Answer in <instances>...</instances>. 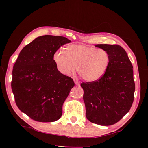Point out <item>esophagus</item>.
Returning <instances> with one entry per match:
<instances>
[{
	"label": "esophagus",
	"instance_id": "34e87169",
	"mask_svg": "<svg viewBox=\"0 0 148 148\" xmlns=\"http://www.w3.org/2000/svg\"><path fill=\"white\" fill-rule=\"evenodd\" d=\"M74 82H75V84H76V85H77V86H79V81L78 79H74Z\"/></svg>",
	"mask_w": 148,
	"mask_h": 148
}]
</instances>
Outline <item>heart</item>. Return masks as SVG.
Returning a JSON list of instances; mask_svg holds the SVG:
<instances>
[{
	"instance_id": "b5f03b06",
	"label": "heart",
	"mask_w": 148,
	"mask_h": 148,
	"mask_svg": "<svg viewBox=\"0 0 148 148\" xmlns=\"http://www.w3.org/2000/svg\"><path fill=\"white\" fill-rule=\"evenodd\" d=\"M59 72L71 75L76 71L87 82L99 79L106 73L110 64V55L103 49L84 45H70L65 51L58 50L53 56Z\"/></svg>"
}]
</instances>
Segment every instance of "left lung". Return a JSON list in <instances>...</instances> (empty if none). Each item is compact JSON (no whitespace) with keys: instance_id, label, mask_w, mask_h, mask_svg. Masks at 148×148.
I'll return each mask as SVG.
<instances>
[{"instance_id":"8db88e82","label":"left lung","mask_w":148,"mask_h":148,"mask_svg":"<svg viewBox=\"0 0 148 148\" xmlns=\"http://www.w3.org/2000/svg\"><path fill=\"white\" fill-rule=\"evenodd\" d=\"M108 51L110 64L101 78L83 82L84 101L89 121L112 125L129 112L133 103L135 84L133 66L127 52L119 45L97 44Z\"/></svg>"}]
</instances>
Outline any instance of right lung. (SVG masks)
Wrapping results in <instances>:
<instances>
[{"mask_svg": "<svg viewBox=\"0 0 148 148\" xmlns=\"http://www.w3.org/2000/svg\"><path fill=\"white\" fill-rule=\"evenodd\" d=\"M70 42L63 36H39L22 49L15 62L11 83L15 101L34 121L53 122L62 116V105L75 84L58 71L53 56Z\"/></svg>", "mask_w": 148, "mask_h": 148, "instance_id": "1", "label": "right lung"}]
</instances>
